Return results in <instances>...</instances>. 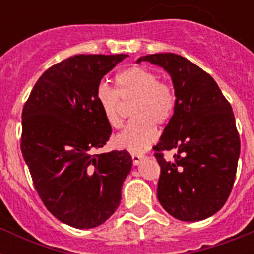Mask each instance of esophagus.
<instances>
[{
  "mask_svg": "<svg viewBox=\"0 0 254 254\" xmlns=\"http://www.w3.org/2000/svg\"><path fill=\"white\" fill-rule=\"evenodd\" d=\"M145 158H146V155L143 154H131V159H133V163H134L135 166L142 162Z\"/></svg>",
  "mask_w": 254,
  "mask_h": 254,
  "instance_id": "34e87169",
  "label": "esophagus"
}]
</instances>
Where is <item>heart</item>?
Masks as SVG:
<instances>
[{
    "label": "heart",
    "instance_id": "1",
    "mask_svg": "<svg viewBox=\"0 0 254 254\" xmlns=\"http://www.w3.org/2000/svg\"><path fill=\"white\" fill-rule=\"evenodd\" d=\"M96 101L104 119L112 127L123 125L124 104L133 103V117L119 135L115 145L134 154L143 153L157 137V125H166L177 108V92L169 81L146 67L134 65L116 76V89L105 83L96 88Z\"/></svg>",
    "mask_w": 254,
    "mask_h": 254
}]
</instances>
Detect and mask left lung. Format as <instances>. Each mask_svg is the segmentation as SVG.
<instances>
[{
  "mask_svg": "<svg viewBox=\"0 0 254 254\" xmlns=\"http://www.w3.org/2000/svg\"><path fill=\"white\" fill-rule=\"evenodd\" d=\"M161 65L177 92V108L153 149L161 166L157 196L178 220L199 221L225 204L236 178L240 137L232 107L212 76L177 54H151L138 62ZM177 149L173 163L163 151Z\"/></svg>",
  "mask_w": 254,
  "mask_h": 254,
  "instance_id": "8db88e82",
  "label": "left lung"
}]
</instances>
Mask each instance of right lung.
<instances>
[{"label": "right lung", "mask_w": 254, "mask_h": 254, "mask_svg": "<svg viewBox=\"0 0 254 254\" xmlns=\"http://www.w3.org/2000/svg\"><path fill=\"white\" fill-rule=\"evenodd\" d=\"M127 54L73 55L42 73L22 111L21 150L46 208L73 228L115 213L131 169L127 150L96 153L112 127L96 101L104 75Z\"/></svg>", "instance_id": "obj_1"}]
</instances>
